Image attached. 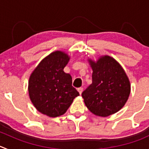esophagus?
Returning <instances> with one entry per match:
<instances>
[{
  "instance_id": "1",
  "label": "esophagus",
  "mask_w": 149,
  "mask_h": 149,
  "mask_svg": "<svg viewBox=\"0 0 149 149\" xmlns=\"http://www.w3.org/2000/svg\"><path fill=\"white\" fill-rule=\"evenodd\" d=\"M77 90H78V92H79V94H81L82 93V92H83V88L82 87H79V88H78L77 89Z\"/></svg>"
}]
</instances>
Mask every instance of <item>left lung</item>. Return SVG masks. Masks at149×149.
I'll use <instances>...</instances> for the list:
<instances>
[{
	"instance_id": "8db88e82",
	"label": "left lung",
	"mask_w": 149,
	"mask_h": 149,
	"mask_svg": "<svg viewBox=\"0 0 149 149\" xmlns=\"http://www.w3.org/2000/svg\"><path fill=\"white\" fill-rule=\"evenodd\" d=\"M92 83L82 92L88 109L96 116L116 113L126 103L130 93V83L126 73L113 57L105 55L97 62L89 60Z\"/></svg>"
}]
</instances>
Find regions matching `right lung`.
Listing matches in <instances>:
<instances>
[{
    "instance_id": "add662e5",
    "label": "right lung",
    "mask_w": 149,
    "mask_h": 149,
    "mask_svg": "<svg viewBox=\"0 0 149 149\" xmlns=\"http://www.w3.org/2000/svg\"><path fill=\"white\" fill-rule=\"evenodd\" d=\"M69 60L63 52H54L41 60L29 79L31 102L39 112L49 117L64 114L79 95L72 86L71 76L63 71Z\"/></svg>"
}]
</instances>
